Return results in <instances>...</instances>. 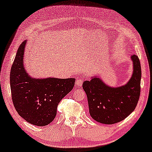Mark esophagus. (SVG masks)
Here are the masks:
<instances>
[{"label":"esophagus","mask_w":152,"mask_h":152,"mask_svg":"<svg viewBox=\"0 0 152 152\" xmlns=\"http://www.w3.org/2000/svg\"><path fill=\"white\" fill-rule=\"evenodd\" d=\"M76 84L77 86H81L82 84H83V81H82L81 78H77L76 81Z\"/></svg>","instance_id":"34e87169"}]
</instances>
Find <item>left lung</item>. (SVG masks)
<instances>
[{
    "instance_id": "obj_1",
    "label": "left lung",
    "mask_w": 152,
    "mask_h": 152,
    "mask_svg": "<svg viewBox=\"0 0 152 152\" xmlns=\"http://www.w3.org/2000/svg\"><path fill=\"white\" fill-rule=\"evenodd\" d=\"M132 74L124 85L113 87L107 85L99 76H93L83 83L87 95L89 113L96 121L105 125L117 123L134 111L140 96L142 71L139 58L131 56Z\"/></svg>"
}]
</instances>
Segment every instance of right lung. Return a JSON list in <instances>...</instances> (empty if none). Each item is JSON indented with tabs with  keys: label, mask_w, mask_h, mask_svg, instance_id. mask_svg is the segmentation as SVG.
<instances>
[{
	"label": "right lung",
	"mask_w": 152,
	"mask_h": 152,
	"mask_svg": "<svg viewBox=\"0 0 152 152\" xmlns=\"http://www.w3.org/2000/svg\"><path fill=\"white\" fill-rule=\"evenodd\" d=\"M27 40L18 49L10 71L12 100L20 116L29 123L45 126L55 118L57 106L74 86V78H37L28 74L24 65Z\"/></svg>",
	"instance_id": "obj_1"
}]
</instances>
